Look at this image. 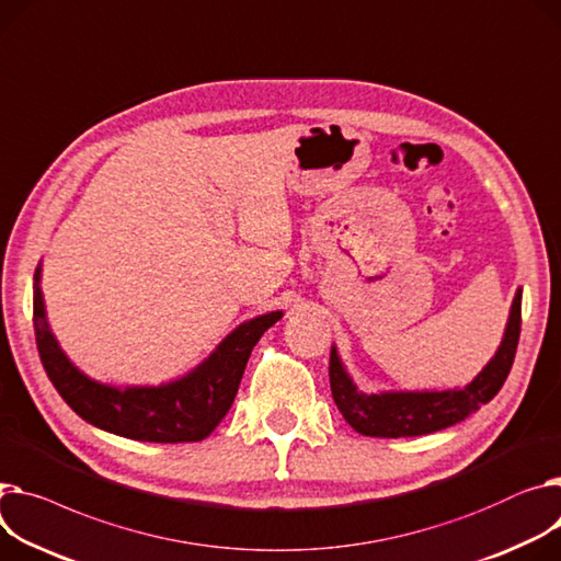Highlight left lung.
Masks as SVG:
<instances>
[{
  "label": "left lung",
  "instance_id": "obj_1",
  "mask_svg": "<svg viewBox=\"0 0 561 561\" xmlns=\"http://www.w3.org/2000/svg\"><path fill=\"white\" fill-rule=\"evenodd\" d=\"M518 333L520 288L512 300L507 327L496 354L471 383L454 390H386L379 394H365L347 375L339 350L331 347L329 381L333 401L347 424L367 437H415L449 428L476 413L503 388L514 363Z\"/></svg>",
  "mask_w": 561,
  "mask_h": 561
}]
</instances>
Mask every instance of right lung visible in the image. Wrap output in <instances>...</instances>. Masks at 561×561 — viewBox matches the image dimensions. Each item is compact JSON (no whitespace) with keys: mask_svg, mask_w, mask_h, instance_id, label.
<instances>
[{"mask_svg":"<svg viewBox=\"0 0 561 561\" xmlns=\"http://www.w3.org/2000/svg\"><path fill=\"white\" fill-rule=\"evenodd\" d=\"M43 268L35 271L33 327L41 360L58 394L88 424L137 442H201L237 397L252 347L284 313L271 311L239 324L184 377L162 386H107L73 365L47 322L41 290Z\"/></svg>","mask_w":561,"mask_h":561,"instance_id":"1","label":"right lung"}]
</instances>
